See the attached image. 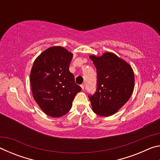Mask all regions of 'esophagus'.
I'll return each mask as SVG.
<instances>
[{"label": "esophagus", "instance_id": "esophagus-1", "mask_svg": "<svg viewBox=\"0 0 160 160\" xmlns=\"http://www.w3.org/2000/svg\"><path fill=\"white\" fill-rule=\"evenodd\" d=\"M81 88H82V90L85 89V84H82V85H81Z\"/></svg>", "mask_w": 160, "mask_h": 160}]
</instances>
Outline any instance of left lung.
I'll list each match as a JSON object with an SVG mask.
<instances>
[{
  "label": "left lung",
  "mask_w": 160,
  "mask_h": 160,
  "mask_svg": "<svg viewBox=\"0 0 160 160\" xmlns=\"http://www.w3.org/2000/svg\"><path fill=\"white\" fill-rule=\"evenodd\" d=\"M90 58L97 69L96 92L88 95L93 112L101 116L114 114L128 102L133 91L132 68L112 53Z\"/></svg>",
  "instance_id": "8db88e82"
}]
</instances>
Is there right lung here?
Returning a JSON list of instances; mask_svg holds the SVG:
<instances>
[{
	"label": "right lung",
	"instance_id": "right-lung-1",
	"mask_svg": "<svg viewBox=\"0 0 160 160\" xmlns=\"http://www.w3.org/2000/svg\"><path fill=\"white\" fill-rule=\"evenodd\" d=\"M72 54L61 47L48 48L38 56L30 74L35 101L43 112L61 117L71 109L72 101L82 88L69 71Z\"/></svg>",
	"mask_w": 160,
	"mask_h": 160
}]
</instances>
